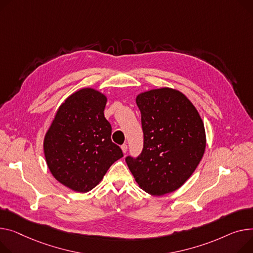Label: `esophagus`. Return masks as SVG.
I'll use <instances>...</instances> for the list:
<instances>
[{
  "mask_svg": "<svg viewBox=\"0 0 253 253\" xmlns=\"http://www.w3.org/2000/svg\"><path fill=\"white\" fill-rule=\"evenodd\" d=\"M121 148H122L123 154H126V153H127V149H128V146H127V144H123V145L121 146Z\"/></svg>",
  "mask_w": 253,
  "mask_h": 253,
  "instance_id": "obj_1",
  "label": "esophagus"
}]
</instances>
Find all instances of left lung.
<instances>
[{
	"label": "left lung",
	"instance_id": "8db88e82",
	"mask_svg": "<svg viewBox=\"0 0 253 253\" xmlns=\"http://www.w3.org/2000/svg\"><path fill=\"white\" fill-rule=\"evenodd\" d=\"M141 113L143 149L126 163L139 187L151 195L171 193L193 174L207 145L203 120L177 89L162 87L136 96Z\"/></svg>",
	"mask_w": 253,
	"mask_h": 253
}]
</instances>
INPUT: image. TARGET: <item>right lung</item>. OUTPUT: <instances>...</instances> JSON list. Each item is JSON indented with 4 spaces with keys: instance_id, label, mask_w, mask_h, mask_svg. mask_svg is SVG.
Returning a JSON list of instances; mask_svg holds the SVG:
<instances>
[{
    "instance_id": "1",
    "label": "right lung",
    "mask_w": 253,
    "mask_h": 253,
    "mask_svg": "<svg viewBox=\"0 0 253 253\" xmlns=\"http://www.w3.org/2000/svg\"><path fill=\"white\" fill-rule=\"evenodd\" d=\"M107 96L81 88L59 107L43 139L49 172L64 186L88 192L103 180L109 168L123 157L112 142L111 124L105 118Z\"/></svg>"
}]
</instances>
